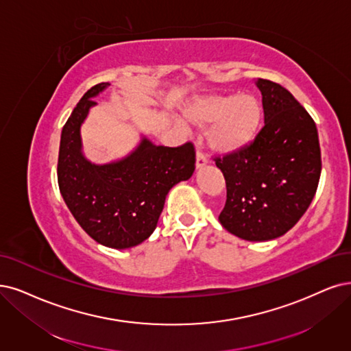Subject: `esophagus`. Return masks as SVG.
<instances>
[{"label": "esophagus", "mask_w": 351, "mask_h": 351, "mask_svg": "<svg viewBox=\"0 0 351 351\" xmlns=\"http://www.w3.org/2000/svg\"><path fill=\"white\" fill-rule=\"evenodd\" d=\"M206 163H208V160H206V156L205 153L202 152V149H197V167H202L205 166Z\"/></svg>", "instance_id": "34e87169"}]
</instances>
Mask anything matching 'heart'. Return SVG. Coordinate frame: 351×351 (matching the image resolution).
<instances>
[{"label": "heart", "mask_w": 351, "mask_h": 351, "mask_svg": "<svg viewBox=\"0 0 351 351\" xmlns=\"http://www.w3.org/2000/svg\"><path fill=\"white\" fill-rule=\"evenodd\" d=\"M195 125H213L210 146L219 153H234L249 146L262 121V106L250 95H214L199 99L186 110Z\"/></svg>", "instance_id": "heart-1"}]
</instances>
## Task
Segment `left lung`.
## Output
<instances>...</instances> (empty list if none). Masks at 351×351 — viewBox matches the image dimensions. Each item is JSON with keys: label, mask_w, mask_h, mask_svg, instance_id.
<instances>
[{"label": "left lung", "mask_w": 351, "mask_h": 351, "mask_svg": "<svg viewBox=\"0 0 351 351\" xmlns=\"http://www.w3.org/2000/svg\"><path fill=\"white\" fill-rule=\"evenodd\" d=\"M265 125L244 149L215 156L226 179L227 201L218 219L249 241L288 232L313 201L321 175L317 125L288 89L258 80Z\"/></svg>", "instance_id": "obj_1"}]
</instances>
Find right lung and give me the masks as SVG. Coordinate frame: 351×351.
<instances>
[{
	"mask_svg": "<svg viewBox=\"0 0 351 351\" xmlns=\"http://www.w3.org/2000/svg\"><path fill=\"white\" fill-rule=\"evenodd\" d=\"M110 84L88 89L63 125L58 184L69 211L86 234L112 249L145 241L158 226L167 192L195 171V147L156 146L143 138L120 162L94 165L81 152L80 128L95 106L93 99Z\"/></svg>",
	"mask_w": 351,
	"mask_h": 351,
	"instance_id": "1",
	"label": "right lung"
}]
</instances>
